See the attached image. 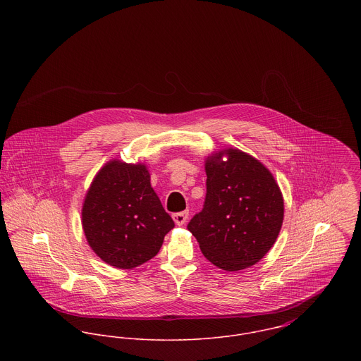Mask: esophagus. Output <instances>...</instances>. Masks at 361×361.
Masks as SVG:
<instances>
[{"mask_svg":"<svg viewBox=\"0 0 361 361\" xmlns=\"http://www.w3.org/2000/svg\"><path fill=\"white\" fill-rule=\"evenodd\" d=\"M188 216H189V212H188V211L176 212V214L172 215V218H173V221H175V224H176L178 226H182V225L188 221Z\"/></svg>","mask_w":361,"mask_h":361,"instance_id":"34e87169","label":"esophagus"}]
</instances>
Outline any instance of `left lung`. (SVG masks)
I'll list each match as a JSON object with an SVG mask.
<instances>
[{"label": "left lung", "instance_id": "1", "mask_svg": "<svg viewBox=\"0 0 361 361\" xmlns=\"http://www.w3.org/2000/svg\"><path fill=\"white\" fill-rule=\"evenodd\" d=\"M226 154L228 159L221 158ZM203 209L188 224L204 257L225 271L255 265L274 246L283 197L272 173L255 157L226 149L206 159Z\"/></svg>", "mask_w": 361, "mask_h": 361}]
</instances>
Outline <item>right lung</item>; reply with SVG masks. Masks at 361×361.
I'll return each instance as SVG.
<instances>
[{"instance_id": "right-lung-1", "label": "right lung", "mask_w": 361, "mask_h": 361, "mask_svg": "<svg viewBox=\"0 0 361 361\" xmlns=\"http://www.w3.org/2000/svg\"><path fill=\"white\" fill-rule=\"evenodd\" d=\"M87 243L104 262L130 269L154 257L175 226L143 164L109 161L93 179L82 208Z\"/></svg>"}]
</instances>
